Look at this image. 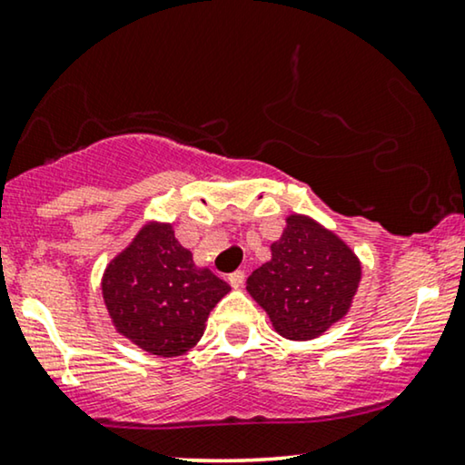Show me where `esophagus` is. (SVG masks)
I'll return each instance as SVG.
<instances>
[{
    "label": "esophagus",
    "mask_w": 465,
    "mask_h": 465,
    "mask_svg": "<svg viewBox=\"0 0 465 465\" xmlns=\"http://www.w3.org/2000/svg\"><path fill=\"white\" fill-rule=\"evenodd\" d=\"M243 282H245V272L243 271H234V272H231V275H228V283H231L232 288H241Z\"/></svg>",
    "instance_id": "obj_1"
}]
</instances>
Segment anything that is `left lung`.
I'll use <instances>...</instances> for the list:
<instances>
[{
  "instance_id": "8db88e82",
  "label": "left lung",
  "mask_w": 465,
  "mask_h": 465,
  "mask_svg": "<svg viewBox=\"0 0 465 465\" xmlns=\"http://www.w3.org/2000/svg\"><path fill=\"white\" fill-rule=\"evenodd\" d=\"M361 282V260L345 239L311 218L285 215L271 260L247 277V294L279 336L313 341L345 320Z\"/></svg>"
}]
</instances>
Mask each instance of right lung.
Listing matches in <instances>:
<instances>
[{
  "mask_svg": "<svg viewBox=\"0 0 465 465\" xmlns=\"http://www.w3.org/2000/svg\"><path fill=\"white\" fill-rule=\"evenodd\" d=\"M228 292L231 285L196 266L173 224L161 220L143 222L101 277L114 330L158 358H177L199 345L209 313Z\"/></svg>",
  "mask_w": 465,
  "mask_h": 465,
  "instance_id": "obj_1",
  "label": "right lung"
}]
</instances>
